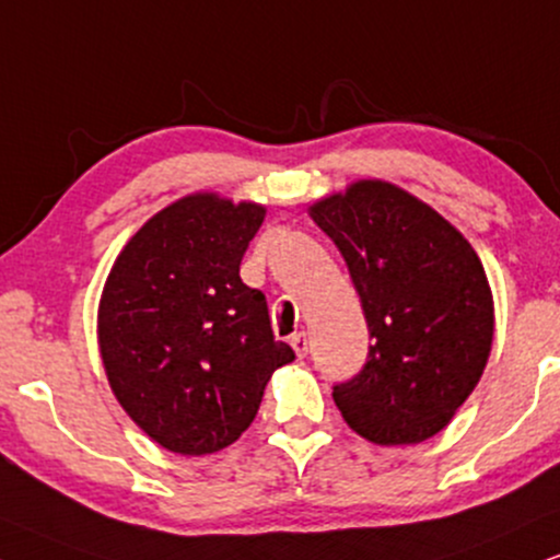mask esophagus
Returning <instances> with one entry per match:
<instances>
[{"mask_svg":"<svg viewBox=\"0 0 560 560\" xmlns=\"http://www.w3.org/2000/svg\"><path fill=\"white\" fill-rule=\"evenodd\" d=\"M289 343H292V349L296 351V357H307L310 351V341H307V332H294L292 338H289Z\"/></svg>","mask_w":560,"mask_h":560,"instance_id":"esophagus-1","label":"esophagus"}]
</instances>
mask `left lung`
I'll use <instances>...</instances> for the list:
<instances>
[{
    "label": "left lung",
    "mask_w": 560,
    "mask_h": 560,
    "mask_svg": "<svg viewBox=\"0 0 560 560\" xmlns=\"http://www.w3.org/2000/svg\"><path fill=\"white\" fill-rule=\"evenodd\" d=\"M310 214L336 243L370 328L366 364L332 385L349 427L374 444H419L447 427L488 362L493 302L468 240L382 180L353 183Z\"/></svg>",
    "instance_id": "8db88e82"
}]
</instances>
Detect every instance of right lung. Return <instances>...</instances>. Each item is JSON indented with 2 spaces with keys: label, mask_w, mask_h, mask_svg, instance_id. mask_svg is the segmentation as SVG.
<instances>
[{
  "label": "right lung",
  "mask_w": 560,
  "mask_h": 560,
  "mask_svg": "<svg viewBox=\"0 0 560 560\" xmlns=\"http://www.w3.org/2000/svg\"><path fill=\"white\" fill-rule=\"evenodd\" d=\"M258 203L188 196L129 240L105 281L97 336L126 413L178 455L230 447L256 419L273 370L266 294L240 279L264 224Z\"/></svg>",
  "instance_id": "add662e5"
}]
</instances>
